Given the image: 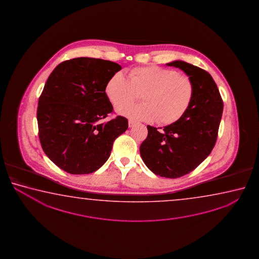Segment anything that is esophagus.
Segmentation results:
<instances>
[{
    "instance_id": "esophagus-1",
    "label": "esophagus",
    "mask_w": 259,
    "mask_h": 259,
    "mask_svg": "<svg viewBox=\"0 0 259 259\" xmlns=\"http://www.w3.org/2000/svg\"><path fill=\"white\" fill-rule=\"evenodd\" d=\"M135 124H136V122H135L134 120H132V119H128V127H133Z\"/></svg>"
}]
</instances>
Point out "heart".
<instances>
[{"mask_svg": "<svg viewBox=\"0 0 259 259\" xmlns=\"http://www.w3.org/2000/svg\"><path fill=\"white\" fill-rule=\"evenodd\" d=\"M106 95L114 106L138 99L141 105L118 106L119 114L130 118L167 125L179 120L190 106L194 84L189 75L159 66L136 67L128 71V79L116 72L108 79Z\"/></svg>", "mask_w": 259, "mask_h": 259, "instance_id": "obj_1", "label": "heart"}]
</instances>
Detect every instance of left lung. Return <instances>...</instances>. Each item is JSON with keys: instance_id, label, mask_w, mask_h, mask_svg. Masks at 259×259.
I'll use <instances>...</instances> for the list:
<instances>
[{"instance_id": "obj_1", "label": "left lung", "mask_w": 259, "mask_h": 259, "mask_svg": "<svg viewBox=\"0 0 259 259\" xmlns=\"http://www.w3.org/2000/svg\"><path fill=\"white\" fill-rule=\"evenodd\" d=\"M189 75L194 95L189 109L163 131L148 125V137L141 145L146 166L156 175L177 179L204 161L214 148L223 112V101L211 75L182 61L167 63ZM161 128V127H159Z\"/></svg>"}]
</instances>
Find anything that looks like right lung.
Masks as SVG:
<instances>
[{"label": "right lung", "mask_w": 259, "mask_h": 259, "mask_svg": "<svg viewBox=\"0 0 259 259\" xmlns=\"http://www.w3.org/2000/svg\"><path fill=\"white\" fill-rule=\"evenodd\" d=\"M116 62L80 57L60 63L49 76L38 102L41 148L56 166L73 175L90 174L110 157L127 119L113 112L106 95L108 79L120 70Z\"/></svg>", "instance_id": "1"}]
</instances>
